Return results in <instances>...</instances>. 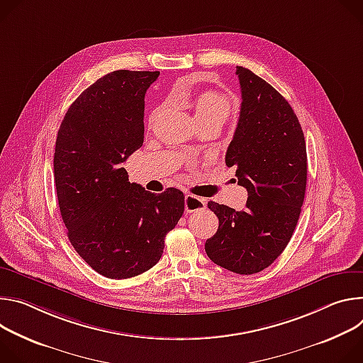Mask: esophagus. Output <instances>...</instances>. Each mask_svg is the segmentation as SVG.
I'll return each mask as SVG.
<instances>
[{"instance_id": "1", "label": "esophagus", "mask_w": 363, "mask_h": 363, "mask_svg": "<svg viewBox=\"0 0 363 363\" xmlns=\"http://www.w3.org/2000/svg\"><path fill=\"white\" fill-rule=\"evenodd\" d=\"M206 208V200L202 197H197L194 194H186L184 197V209L186 212H196L203 211Z\"/></svg>"}]
</instances>
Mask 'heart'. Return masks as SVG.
I'll list each match as a JSON object with an SVG mask.
<instances>
[{
    "instance_id": "obj_1",
    "label": "heart",
    "mask_w": 363,
    "mask_h": 363,
    "mask_svg": "<svg viewBox=\"0 0 363 363\" xmlns=\"http://www.w3.org/2000/svg\"><path fill=\"white\" fill-rule=\"evenodd\" d=\"M176 98L182 99L193 106L196 119L219 118L225 123L226 118L230 115V111H232V105H230L229 99L215 91L200 92L194 98H191L186 92H179L176 95Z\"/></svg>"
}]
</instances>
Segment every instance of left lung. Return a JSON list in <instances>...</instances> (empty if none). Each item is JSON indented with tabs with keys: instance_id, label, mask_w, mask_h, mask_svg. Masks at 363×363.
Here are the masks:
<instances>
[{
	"instance_id": "left-lung-1",
	"label": "left lung",
	"mask_w": 363,
	"mask_h": 363,
	"mask_svg": "<svg viewBox=\"0 0 363 363\" xmlns=\"http://www.w3.org/2000/svg\"><path fill=\"white\" fill-rule=\"evenodd\" d=\"M242 104L226 166L248 191L244 211L209 202L219 219L205 244L222 268L251 275L269 267L289 245L307 184V151L287 99L250 69L236 66Z\"/></svg>"
}]
</instances>
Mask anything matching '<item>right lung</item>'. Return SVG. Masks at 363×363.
<instances>
[{
  "label": "right lung",
  "instance_id": "add662e5",
  "mask_svg": "<svg viewBox=\"0 0 363 363\" xmlns=\"http://www.w3.org/2000/svg\"><path fill=\"white\" fill-rule=\"evenodd\" d=\"M160 72L115 70L67 109L56 138L59 209L74 251L98 274L124 279L154 267L184 212V194L128 182L125 160L144 141V98Z\"/></svg>",
  "mask_w": 363,
  "mask_h": 363
}]
</instances>
